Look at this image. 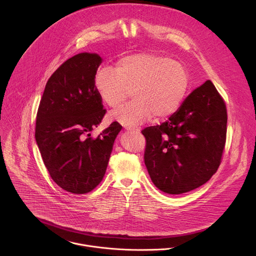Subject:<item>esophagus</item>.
Segmentation results:
<instances>
[{
    "label": "esophagus",
    "instance_id": "34e87169",
    "mask_svg": "<svg viewBox=\"0 0 256 256\" xmlns=\"http://www.w3.org/2000/svg\"><path fill=\"white\" fill-rule=\"evenodd\" d=\"M124 128L130 132H140V128H130V126H124Z\"/></svg>",
    "mask_w": 256,
    "mask_h": 256
}]
</instances>
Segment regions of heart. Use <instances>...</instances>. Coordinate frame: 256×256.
Returning <instances> with one entry per match:
<instances>
[{
    "instance_id": "obj_1",
    "label": "heart",
    "mask_w": 256,
    "mask_h": 256,
    "mask_svg": "<svg viewBox=\"0 0 256 256\" xmlns=\"http://www.w3.org/2000/svg\"><path fill=\"white\" fill-rule=\"evenodd\" d=\"M102 102L120 106L132 92L134 100L110 114L124 126H138L152 116L156 120L173 114L189 88V74L179 62L164 56L140 53L120 59L116 68L102 67L94 78Z\"/></svg>"
}]
</instances>
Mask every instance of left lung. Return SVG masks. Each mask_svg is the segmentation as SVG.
I'll list each match as a JSON object with an SVG mask.
<instances>
[{"instance_id":"left-lung-1","label":"left lung","mask_w":256,"mask_h":256,"mask_svg":"<svg viewBox=\"0 0 256 256\" xmlns=\"http://www.w3.org/2000/svg\"><path fill=\"white\" fill-rule=\"evenodd\" d=\"M226 126V106L207 80L168 120L144 128V164L154 185L178 195L208 182L221 162Z\"/></svg>"}]
</instances>
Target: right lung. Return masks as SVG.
Wrapping results in <instances>:
<instances>
[{"label":"right lung","mask_w":256,"mask_h":256,"mask_svg":"<svg viewBox=\"0 0 256 256\" xmlns=\"http://www.w3.org/2000/svg\"><path fill=\"white\" fill-rule=\"evenodd\" d=\"M102 63L88 52L65 61L47 81L37 112L35 138L44 164L59 187L74 194H86L102 182L122 128L114 122L90 138L106 114L94 85Z\"/></svg>","instance_id":"right-lung-1"}]
</instances>
